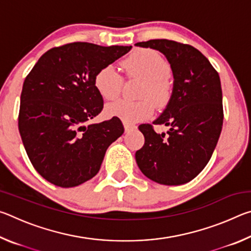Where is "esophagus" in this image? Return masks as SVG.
I'll use <instances>...</instances> for the list:
<instances>
[{"mask_svg": "<svg viewBox=\"0 0 251 251\" xmlns=\"http://www.w3.org/2000/svg\"><path fill=\"white\" fill-rule=\"evenodd\" d=\"M124 128H125L126 133H128V131H130L131 129L135 128V126L134 125H130V124H127V123H124Z\"/></svg>", "mask_w": 251, "mask_h": 251, "instance_id": "34e87169", "label": "esophagus"}]
</instances>
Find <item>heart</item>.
Instances as JSON below:
<instances>
[{
	"instance_id": "heart-1",
	"label": "heart",
	"mask_w": 251,
	"mask_h": 251,
	"mask_svg": "<svg viewBox=\"0 0 251 251\" xmlns=\"http://www.w3.org/2000/svg\"><path fill=\"white\" fill-rule=\"evenodd\" d=\"M122 67L127 78L142 80L139 86V100H118L109 105L107 113L133 124L144 121L151 115L154 106L165 107L172 100L174 82L171 65L159 52L151 49H138L123 59ZM124 79L112 65H105L97 72L94 86L106 100H114L120 96Z\"/></svg>"
}]
</instances>
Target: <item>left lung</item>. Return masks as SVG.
Returning a JSON list of instances; mask_svg holds the SVG:
<instances>
[{"label":"left lung","mask_w":251,"mask_h":251,"mask_svg":"<svg viewBox=\"0 0 251 251\" xmlns=\"http://www.w3.org/2000/svg\"><path fill=\"white\" fill-rule=\"evenodd\" d=\"M136 45L163 53L175 79L171 101L152 123L169 130L157 134L151 124L139 125L145 143L136 151V163L144 175L158 184H186L205 168L222 133L224 108L218 72L189 44L160 39Z\"/></svg>","instance_id":"1"}]
</instances>
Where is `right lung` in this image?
Segmentation results:
<instances>
[{"instance_id": "add662e5", "label": "right lung", "mask_w": 251, "mask_h": 251, "mask_svg": "<svg viewBox=\"0 0 251 251\" xmlns=\"http://www.w3.org/2000/svg\"><path fill=\"white\" fill-rule=\"evenodd\" d=\"M131 46L73 42L49 50L24 79L19 130L33 167L70 188L99 173L106 150L124 133L118 117L86 126L103 109L95 74Z\"/></svg>"}]
</instances>
